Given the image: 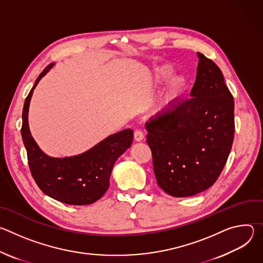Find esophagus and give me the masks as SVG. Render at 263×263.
<instances>
[{"label":"esophagus","instance_id":"34e87169","mask_svg":"<svg viewBox=\"0 0 263 263\" xmlns=\"http://www.w3.org/2000/svg\"><path fill=\"white\" fill-rule=\"evenodd\" d=\"M134 139L136 141H141L143 139V133L141 130H135L134 132Z\"/></svg>","mask_w":263,"mask_h":263}]
</instances>
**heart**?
Here are the masks:
<instances>
[{
  "label": "heart",
  "mask_w": 263,
  "mask_h": 263,
  "mask_svg": "<svg viewBox=\"0 0 263 263\" xmlns=\"http://www.w3.org/2000/svg\"><path fill=\"white\" fill-rule=\"evenodd\" d=\"M173 72V69L168 65L161 66L155 70V77L158 82H163L166 79L171 77V74ZM187 86V80L184 76H181V74H178V76H175L171 79L168 86H167V95L170 98H177L181 96L184 90L186 89Z\"/></svg>",
  "instance_id": "b5f03b06"
}]
</instances>
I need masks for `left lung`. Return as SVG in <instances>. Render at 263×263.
<instances>
[{
	"instance_id": "obj_1",
	"label": "left lung",
	"mask_w": 263,
	"mask_h": 263,
	"mask_svg": "<svg viewBox=\"0 0 263 263\" xmlns=\"http://www.w3.org/2000/svg\"><path fill=\"white\" fill-rule=\"evenodd\" d=\"M191 99H176L145 123L157 184L176 198L218 178L234 138V100L219 67L201 53Z\"/></svg>"
}]
</instances>
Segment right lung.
<instances>
[{"label": "right lung", "mask_w": 263, "mask_h": 263, "mask_svg": "<svg viewBox=\"0 0 263 263\" xmlns=\"http://www.w3.org/2000/svg\"><path fill=\"white\" fill-rule=\"evenodd\" d=\"M53 66L54 63H51L43 70L24 104L21 132L30 171L36 184L50 198L68 205H89L101 199L109 189L112 168L131 146L133 130L125 129L109 135L79 155L56 158L43 152L31 135L28 114L36 85Z\"/></svg>", "instance_id": "1"}]
</instances>
